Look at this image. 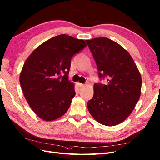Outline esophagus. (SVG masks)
<instances>
[{"label": "esophagus", "instance_id": "esophagus-1", "mask_svg": "<svg viewBox=\"0 0 160 160\" xmlns=\"http://www.w3.org/2000/svg\"><path fill=\"white\" fill-rule=\"evenodd\" d=\"M78 85H79V88H83V87H84V86H85V85H84V84H83V83H78Z\"/></svg>", "mask_w": 160, "mask_h": 160}]
</instances>
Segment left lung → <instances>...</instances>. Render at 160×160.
<instances>
[{
    "mask_svg": "<svg viewBox=\"0 0 160 160\" xmlns=\"http://www.w3.org/2000/svg\"><path fill=\"white\" fill-rule=\"evenodd\" d=\"M85 41L96 62L99 78L108 77L107 85L94 84L88 110L99 123L114 126L126 119L138 103L141 75L129 53L118 43L105 37Z\"/></svg>",
    "mask_w": 160,
    "mask_h": 160,
    "instance_id": "8db88e82",
    "label": "left lung"
}]
</instances>
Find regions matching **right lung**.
Returning a JSON list of instances; mask_svg holds the SVG:
<instances>
[{
    "label": "right lung",
    "instance_id": "obj_1",
    "mask_svg": "<svg viewBox=\"0 0 160 160\" xmlns=\"http://www.w3.org/2000/svg\"><path fill=\"white\" fill-rule=\"evenodd\" d=\"M86 46L84 40L62 34L42 43L24 63L20 74L23 94L42 120H55L69 109L75 95L68 75L71 58Z\"/></svg>",
    "mask_w": 160,
    "mask_h": 160
}]
</instances>
